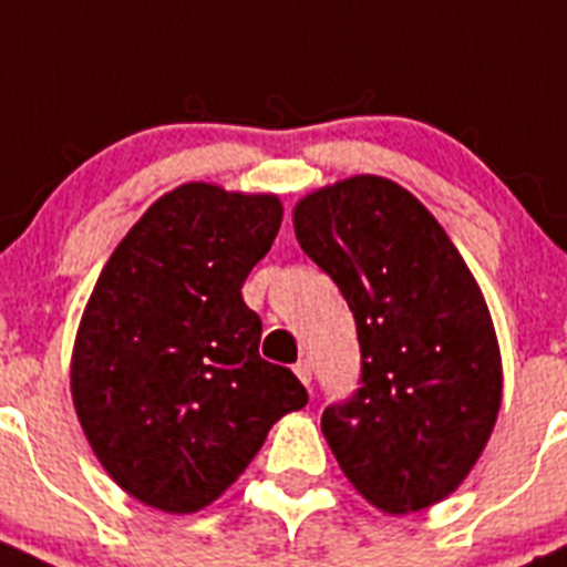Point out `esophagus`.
Returning a JSON list of instances; mask_svg holds the SVG:
<instances>
[{"label": "esophagus", "instance_id": "34e87169", "mask_svg": "<svg viewBox=\"0 0 567 567\" xmlns=\"http://www.w3.org/2000/svg\"><path fill=\"white\" fill-rule=\"evenodd\" d=\"M293 373H297L302 385H311V362L308 359H299L297 365H293Z\"/></svg>", "mask_w": 567, "mask_h": 567}]
</instances>
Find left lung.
<instances>
[{
  "mask_svg": "<svg viewBox=\"0 0 567 567\" xmlns=\"http://www.w3.org/2000/svg\"><path fill=\"white\" fill-rule=\"evenodd\" d=\"M293 230L342 290L362 353V388L324 408V440L371 505L431 508L471 474L499 413V342L480 285L431 210L385 176L313 190Z\"/></svg>",
  "mask_w": 567,
  "mask_h": 567,
  "instance_id": "obj_1",
  "label": "left lung"
}]
</instances>
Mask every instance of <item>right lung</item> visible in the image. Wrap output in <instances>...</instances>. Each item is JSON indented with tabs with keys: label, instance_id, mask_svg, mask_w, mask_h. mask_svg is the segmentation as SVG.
I'll return each mask as SVG.
<instances>
[{
	"label": "right lung",
	"instance_id": "1",
	"mask_svg": "<svg viewBox=\"0 0 567 567\" xmlns=\"http://www.w3.org/2000/svg\"><path fill=\"white\" fill-rule=\"evenodd\" d=\"M279 225V196L188 182L142 214L96 279L73 342V408L111 480L151 508L219 499L274 422L308 402L259 357L262 322L243 299Z\"/></svg>",
	"mask_w": 567,
	"mask_h": 567
}]
</instances>
